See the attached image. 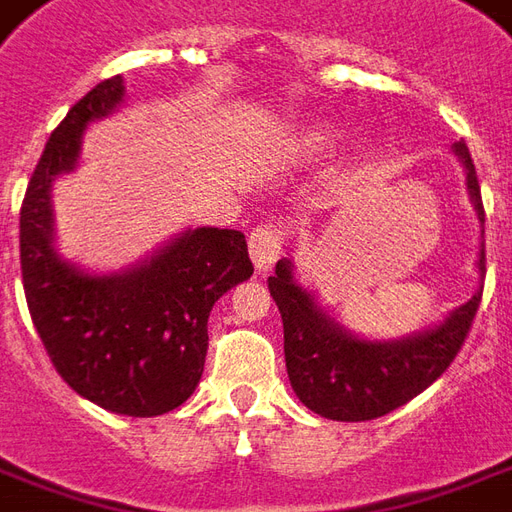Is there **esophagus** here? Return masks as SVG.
<instances>
[{
	"mask_svg": "<svg viewBox=\"0 0 512 512\" xmlns=\"http://www.w3.org/2000/svg\"><path fill=\"white\" fill-rule=\"evenodd\" d=\"M282 244H285V232L280 224H260L249 235V255L257 271H268L274 266V260L280 257Z\"/></svg>",
	"mask_w": 512,
	"mask_h": 512,
	"instance_id": "obj_1",
	"label": "esophagus"
}]
</instances>
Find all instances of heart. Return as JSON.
Listing matches in <instances>:
<instances>
[{"label": "heart", "mask_w": 512, "mask_h": 512, "mask_svg": "<svg viewBox=\"0 0 512 512\" xmlns=\"http://www.w3.org/2000/svg\"><path fill=\"white\" fill-rule=\"evenodd\" d=\"M335 138H338V130L330 127V124H318V127H310V130L302 135V149L305 152H324V149H330L335 144Z\"/></svg>", "instance_id": "b5f03b06"}]
</instances>
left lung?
<instances>
[{
  "label": "left lung",
  "instance_id": "8db88e82",
  "mask_svg": "<svg viewBox=\"0 0 512 512\" xmlns=\"http://www.w3.org/2000/svg\"><path fill=\"white\" fill-rule=\"evenodd\" d=\"M455 152L466 166L468 196L485 224L474 160L463 141L455 144ZM480 271L485 274V244L480 249ZM268 291L280 307L285 368L293 393L313 413L332 421H371L427 391L455 363L482 302L480 288L441 327L405 341L374 343L360 341L335 324L316 305L313 293L293 280L288 260L277 263L274 277H268Z\"/></svg>",
  "mask_w": 512,
  "mask_h": 512
}]
</instances>
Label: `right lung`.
I'll use <instances>...</instances> for the list:
<instances>
[{"label":"right lung","instance_id":"add662e5","mask_svg":"<svg viewBox=\"0 0 512 512\" xmlns=\"http://www.w3.org/2000/svg\"><path fill=\"white\" fill-rule=\"evenodd\" d=\"M121 77L99 82L57 124L21 202V280L32 324L55 371L94 405L121 416H163L202 380L207 316L252 277L244 232H182L127 274L91 277L55 255L49 188L74 169L82 130L113 113Z\"/></svg>","mask_w":512,"mask_h":512}]
</instances>
